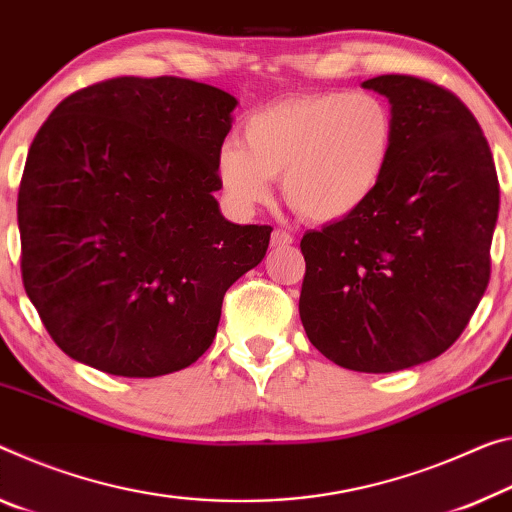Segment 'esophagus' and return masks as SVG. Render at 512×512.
<instances>
[{"label": "esophagus", "instance_id": "esophagus-1", "mask_svg": "<svg viewBox=\"0 0 512 512\" xmlns=\"http://www.w3.org/2000/svg\"><path fill=\"white\" fill-rule=\"evenodd\" d=\"M289 243H294V237H291L289 232H285V230H275V232L271 234V246H273V248L289 246Z\"/></svg>", "mask_w": 512, "mask_h": 512}]
</instances>
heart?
<instances>
[{
  "mask_svg": "<svg viewBox=\"0 0 512 512\" xmlns=\"http://www.w3.org/2000/svg\"><path fill=\"white\" fill-rule=\"evenodd\" d=\"M394 116L371 93L326 91L287 97L255 111L243 145L227 141L216 173L241 212L266 205L282 177L287 205L312 223L353 216L378 191L392 161Z\"/></svg>",
  "mask_w": 512,
  "mask_h": 512,
  "instance_id": "b5f03b06",
  "label": "heart"
}]
</instances>
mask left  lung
Listing matches in <instances>:
<instances>
[{
	"instance_id": "obj_1",
	"label": "left lung",
	"mask_w": 512,
	"mask_h": 512,
	"mask_svg": "<svg viewBox=\"0 0 512 512\" xmlns=\"http://www.w3.org/2000/svg\"><path fill=\"white\" fill-rule=\"evenodd\" d=\"M362 88L394 116L392 161L360 212L300 241L298 312L339 367L392 373L442 355L488 289L499 182L465 104L433 81L380 75Z\"/></svg>"
}]
</instances>
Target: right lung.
I'll use <instances>...</instances> for the list:
<instances>
[{"instance_id": "add662e5", "label": "right lung", "mask_w": 512, "mask_h": 512, "mask_svg": "<svg viewBox=\"0 0 512 512\" xmlns=\"http://www.w3.org/2000/svg\"><path fill=\"white\" fill-rule=\"evenodd\" d=\"M237 97L180 77H116L66 97L18 193L24 291L72 360L125 378L212 346L223 296L262 262L269 225L218 209Z\"/></svg>"}]
</instances>
